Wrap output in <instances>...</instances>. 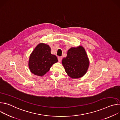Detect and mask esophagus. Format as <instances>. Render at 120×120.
Returning a JSON list of instances; mask_svg holds the SVG:
<instances>
[{
	"label": "esophagus",
	"mask_w": 120,
	"mask_h": 120,
	"mask_svg": "<svg viewBox=\"0 0 120 120\" xmlns=\"http://www.w3.org/2000/svg\"><path fill=\"white\" fill-rule=\"evenodd\" d=\"M58 60L59 62H60L62 60V56H58Z\"/></svg>",
	"instance_id": "34e87169"
}]
</instances>
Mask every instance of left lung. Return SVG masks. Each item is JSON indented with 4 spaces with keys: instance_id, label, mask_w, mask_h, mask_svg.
Instances as JSON below:
<instances>
[{
    "instance_id": "left-lung-1",
    "label": "left lung",
    "mask_w": 120,
    "mask_h": 120,
    "mask_svg": "<svg viewBox=\"0 0 120 120\" xmlns=\"http://www.w3.org/2000/svg\"><path fill=\"white\" fill-rule=\"evenodd\" d=\"M62 64L68 76L72 78H79L86 74L89 61L84 48L79 46L68 50L66 57L62 60Z\"/></svg>"
}]
</instances>
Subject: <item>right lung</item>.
Returning a JSON list of instances; mask_svg holds the SVG:
<instances>
[{
  "label": "right lung",
  "mask_w": 120,
  "mask_h": 120,
  "mask_svg": "<svg viewBox=\"0 0 120 120\" xmlns=\"http://www.w3.org/2000/svg\"><path fill=\"white\" fill-rule=\"evenodd\" d=\"M57 62V57L51 54L50 47L46 44L40 43L30 55L28 66L33 74L42 76L49 71L53 64Z\"/></svg>",
  "instance_id": "right-lung-1"
}]
</instances>
